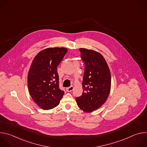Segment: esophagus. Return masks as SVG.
<instances>
[{"label": "esophagus", "instance_id": "1", "mask_svg": "<svg viewBox=\"0 0 147 147\" xmlns=\"http://www.w3.org/2000/svg\"><path fill=\"white\" fill-rule=\"evenodd\" d=\"M73 90H74L73 86H70V87H68V88H66V91H67V92H71Z\"/></svg>", "mask_w": 147, "mask_h": 147}]
</instances>
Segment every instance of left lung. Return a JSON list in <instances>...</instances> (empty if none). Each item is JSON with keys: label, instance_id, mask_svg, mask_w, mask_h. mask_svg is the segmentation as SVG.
I'll return each instance as SVG.
<instances>
[{"label": "left lung", "instance_id": "8db88e82", "mask_svg": "<svg viewBox=\"0 0 147 147\" xmlns=\"http://www.w3.org/2000/svg\"><path fill=\"white\" fill-rule=\"evenodd\" d=\"M85 63L82 82L83 92L76 100L78 107L86 112H93L107 100L111 88V75L103 56L94 50L80 48Z\"/></svg>", "mask_w": 147, "mask_h": 147}]
</instances>
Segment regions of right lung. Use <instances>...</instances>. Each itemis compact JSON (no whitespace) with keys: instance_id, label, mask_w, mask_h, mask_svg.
Masks as SVG:
<instances>
[{"instance_id":"1","label":"right lung","mask_w":147,"mask_h":147,"mask_svg":"<svg viewBox=\"0 0 147 147\" xmlns=\"http://www.w3.org/2000/svg\"><path fill=\"white\" fill-rule=\"evenodd\" d=\"M65 48H48L34 58L28 73L30 94L37 105L44 110L57 107L65 92L59 87L57 67L67 52Z\"/></svg>"}]
</instances>
